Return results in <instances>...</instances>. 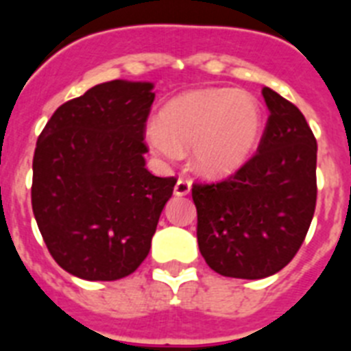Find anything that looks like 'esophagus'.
Listing matches in <instances>:
<instances>
[{
  "label": "esophagus",
  "instance_id": "obj_1",
  "mask_svg": "<svg viewBox=\"0 0 351 351\" xmlns=\"http://www.w3.org/2000/svg\"><path fill=\"white\" fill-rule=\"evenodd\" d=\"M191 191V182L188 181V179H178V182H176V188H173V193L178 195V197H184V195H188Z\"/></svg>",
  "mask_w": 351,
  "mask_h": 351
}]
</instances>
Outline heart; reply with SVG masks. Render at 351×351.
Instances as JSON below:
<instances>
[{
	"label": "heart",
	"instance_id": "obj_1",
	"mask_svg": "<svg viewBox=\"0 0 351 351\" xmlns=\"http://www.w3.org/2000/svg\"><path fill=\"white\" fill-rule=\"evenodd\" d=\"M262 135V110L246 91L210 88L170 100L160 121L145 128L149 147L161 160H179L191 147L195 169L226 176L246 163Z\"/></svg>",
	"mask_w": 351,
	"mask_h": 351
}]
</instances>
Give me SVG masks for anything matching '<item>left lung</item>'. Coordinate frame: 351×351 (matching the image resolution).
Listing matches in <instances>:
<instances>
[{
  "label": "left lung",
  "mask_w": 351,
  "mask_h": 351,
  "mask_svg": "<svg viewBox=\"0 0 351 351\" xmlns=\"http://www.w3.org/2000/svg\"><path fill=\"white\" fill-rule=\"evenodd\" d=\"M269 119L258 153L216 184H193L204 260L226 278L262 280L295 256L316 206V138L299 108L262 89Z\"/></svg>",
  "instance_id": "8db88e82"
}]
</instances>
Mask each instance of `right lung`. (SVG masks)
Segmentation results:
<instances>
[{"label": "right lung", "instance_id": "right-lung-1", "mask_svg": "<svg viewBox=\"0 0 351 351\" xmlns=\"http://www.w3.org/2000/svg\"><path fill=\"white\" fill-rule=\"evenodd\" d=\"M153 88L98 84L61 105L36 141L33 214L52 258L80 280L114 281L137 271L178 182L145 169Z\"/></svg>", "mask_w": 351, "mask_h": 351}]
</instances>
